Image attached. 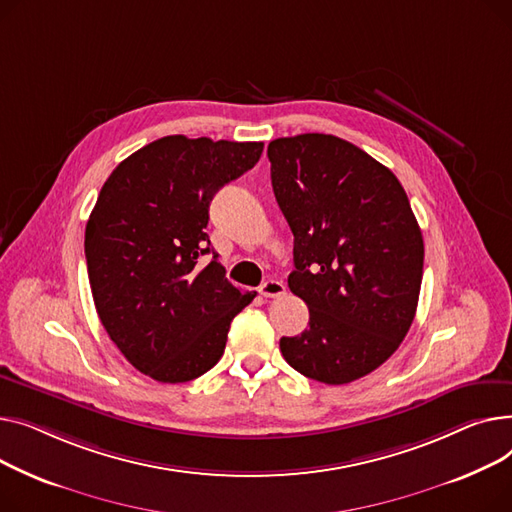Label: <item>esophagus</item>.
<instances>
[{"label":"esophagus","mask_w":512,"mask_h":512,"mask_svg":"<svg viewBox=\"0 0 512 512\" xmlns=\"http://www.w3.org/2000/svg\"><path fill=\"white\" fill-rule=\"evenodd\" d=\"M260 295H262V297H281V295H285V285H283L281 281L268 279L266 283H262Z\"/></svg>","instance_id":"1"}]
</instances>
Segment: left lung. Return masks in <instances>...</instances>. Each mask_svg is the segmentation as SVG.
<instances>
[{
	"mask_svg": "<svg viewBox=\"0 0 512 512\" xmlns=\"http://www.w3.org/2000/svg\"><path fill=\"white\" fill-rule=\"evenodd\" d=\"M273 192L293 233L289 289L310 326L281 339L285 362L347 384L382 366L415 318L424 239L395 173L355 144L299 134L268 144Z\"/></svg>",
	"mask_w": 512,
	"mask_h": 512,
	"instance_id": "8db88e82",
	"label": "left lung"
}]
</instances>
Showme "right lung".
<instances>
[{"mask_svg": "<svg viewBox=\"0 0 512 512\" xmlns=\"http://www.w3.org/2000/svg\"><path fill=\"white\" fill-rule=\"evenodd\" d=\"M262 142L165 136L119 163L84 233L90 291L109 339L157 382L213 368L254 293L225 279L204 233L213 196L252 169ZM214 260L203 264V256Z\"/></svg>", "mask_w": 512, "mask_h": 512, "instance_id": "obj_1", "label": "right lung"}]
</instances>
